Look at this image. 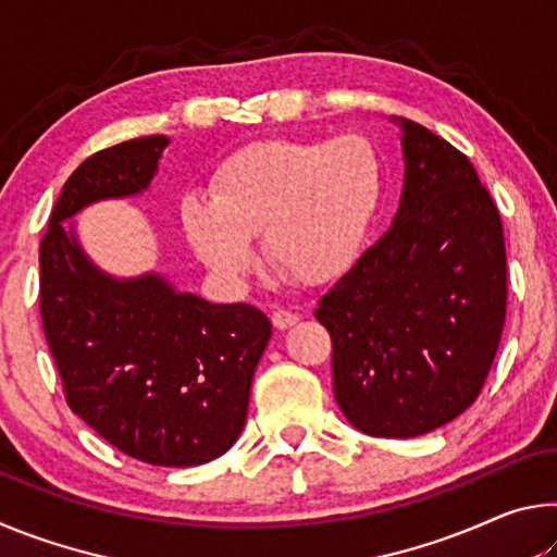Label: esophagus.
Masks as SVG:
<instances>
[{
	"mask_svg": "<svg viewBox=\"0 0 557 557\" xmlns=\"http://www.w3.org/2000/svg\"><path fill=\"white\" fill-rule=\"evenodd\" d=\"M299 322V314L289 312V309H277L275 314H272V324H275V329H280V332H285V329L295 326Z\"/></svg>",
	"mask_w": 557,
	"mask_h": 557,
	"instance_id": "1",
	"label": "esophagus"
}]
</instances>
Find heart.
Here are the masks:
<instances>
[{
    "label": "heart",
    "instance_id": "b5f03b06",
    "mask_svg": "<svg viewBox=\"0 0 557 557\" xmlns=\"http://www.w3.org/2000/svg\"><path fill=\"white\" fill-rule=\"evenodd\" d=\"M381 191L383 162L369 137H275L225 157L211 196L184 194L178 219L199 260L228 285L250 272L260 231L272 268L317 285L354 265Z\"/></svg>",
    "mask_w": 557,
    "mask_h": 557
}]
</instances>
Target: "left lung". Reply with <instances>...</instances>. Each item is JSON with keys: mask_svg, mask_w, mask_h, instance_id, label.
I'll list each match as a JSON object with an SVG mask.
<instances>
[{"mask_svg": "<svg viewBox=\"0 0 557 557\" xmlns=\"http://www.w3.org/2000/svg\"><path fill=\"white\" fill-rule=\"evenodd\" d=\"M405 184L375 245L319 299L334 395L371 437H418L465 412L492 369L506 319L502 215L469 159L412 120Z\"/></svg>", "mask_w": 557, "mask_h": 557, "instance_id": "1", "label": "left lung"}]
</instances>
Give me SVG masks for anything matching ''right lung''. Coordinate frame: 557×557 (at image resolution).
Returning <instances> with one entry per match:
<instances>
[{"mask_svg":"<svg viewBox=\"0 0 557 557\" xmlns=\"http://www.w3.org/2000/svg\"><path fill=\"white\" fill-rule=\"evenodd\" d=\"M169 137L129 139L88 157L41 238V322L65 400L127 457L157 467L206 465L245 425L250 383L272 336L250 305H213L159 272L112 277L81 248L86 206L149 188Z\"/></svg>","mask_w":557,"mask_h":557,"instance_id":"1","label":"right lung"}]
</instances>
